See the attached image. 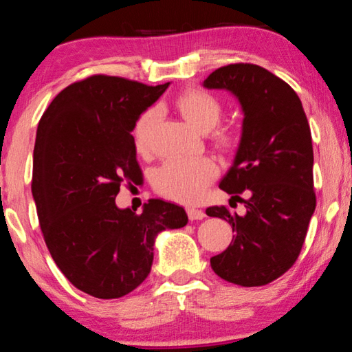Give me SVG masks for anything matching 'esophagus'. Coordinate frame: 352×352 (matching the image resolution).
<instances>
[{
    "instance_id": "34e87169",
    "label": "esophagus",
    "mask_w": 352,
    "mask_h": 352,
    "mask_svg": "<svg viewBox=\"0 0 352 352\" xmlns=\"http://www.w3.org/2000/svg\"><path fill=\"white\" fill-rule=\"evenodd\" d=\"M187 216H189L190 221H200L205 218V211L197 210V208H187Z\"/></svg>"
}]
</instances>
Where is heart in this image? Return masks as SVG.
Instances as JSON below:
<instances>
[{
	"label": "heart",
	"mask_w": 352,
	"mask_h": 352,
	"mask_svg": "<svg viewBox=\"0 0 352 352\" xmlns=\"http://www.w3.org/2000/svg\"><path fill=\"white\" fill-rule=\"evenodd\" d=\"M175 107L181 117L199 133H208L219 123L223 107L213 94L204 89L190 88L176 96ZM157 122V110L147 109L139 115L133 124L131 138L139 153H146L151 146L153 126ZM213 139L219 147H232L234 133L218 129ZM216 166L210 158L199 160H168L153 175V187L158 194L181 204H194L200 200L206 186L214 179Z\"/></svg>",
	"instance_id": "1"
}]
</instances>
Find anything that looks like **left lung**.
Returning a JSON list of instances; mask_svg holds the SVG:
<instances>
[{
  "label": "left lung",
  "mask_w": 352,
  "mask_h": 352,
  "mask_svg": "<svg viewBox=\"0 0 352 352\" xmlns=\"http://www.w3.org/2000/svg\"><path fill=\"white\" fill-rule=\"evenodd\" d=\"M226 89L242 107V134L234 163L219 187L242 200L247 213L210 206L206 214L232 226V242L210 259L221 278L242 287L276 280L296 261L316 210L311 129L298 94L253 64H230L204 81Z\"/></svg>",
  "instance_id": "1"
}]
</instances>
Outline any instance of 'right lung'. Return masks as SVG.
<instances>
[{"label": "right lung", "instance_id": "obj_1", "mask_svg": "<svg viewBox=\"0 0 352 352\" xmlns=\"http://www.w3.org/2000/svg\"><path fill=\"white\" fill-rule=\"evenodd\" d=\"M170 83L93 75L67 86L38 123L32 194L62 274L91 296L122 298L146 280L157 235L187 224L182 206L152 199L118 208L123 181L142 179L131 129Z\"/></svg>", "mask_w": 352, "mask_h": 352}]
</instances>
